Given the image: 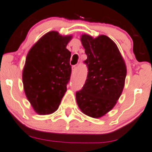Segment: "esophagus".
<instances>
[{"instance_id": "34e87169", "label": "esophagus", "mask_w": 152, "mask_h": 152, "mask_svg": "<svg viewBox=\"0 0 152 152\" xmlns=\"http://www.w3.org/2000/svg\"><path fill=\"white\" fill-rule=\"evenodd\" d=\"M76 69H77V67H76V65H73V66H72V73H76Z\"/></svg>"}]
</instances>
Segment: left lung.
<instances>
[{"mask_svg":"<svg viewBox=\"0 0 152 152\" xmlns=\"http://www.w3.org/2000/svg\"><path fill=\"white\" fill-rule=\"evenodd\" d=\"M81 42L87 58L88 73L84 87L76 92L81 111L93 118L102 117L117 103L123 92L126 66L116 44L106 35L93 38L84 34Z\"/></svg>","mask_w":152,"mask_h":152,"instance_id":"8db88e82","label":"left lung"}]
</instances>
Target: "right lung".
Here are the masks:
<instances>
[{"label": "right lung", "instance_id": "right-lung-1", "mask_svg": "<svg viewBox=\"0 0 152 152\" xmlns=\"http://www.w3.org/2000/svg\"><path fill=\"white\" fill-rule=\"evenodd\" d=\"M72 35L62 36L51 31L29 50L23 70V84L26 98L39 115L57 110L70 80L71 53L66 48Z\"/></svg>", "mask_w": 152, "mask_h": 152}]
</instances>
